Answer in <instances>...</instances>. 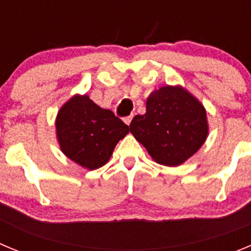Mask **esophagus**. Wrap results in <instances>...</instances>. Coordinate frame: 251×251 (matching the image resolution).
Returning <instances> with one entry per match:
<instances>
[{
	"label": "esophagus",
	"instance_id": "esophagus-1",
	"mask_svg": "<svg viewBox=\"0 0 251 251\" xmlns=\"http://www.w3.org/2000/svg\"><path fill=\"white\" fill-rule=\"evenodd\" d=\"M132 117H134V115H130V116H127V117H125V119H124V121H125L126 125H130L131 120H132Z\"/></svg>",
	"mask_w": 251,
	"mask_h": 251
}]
</instances>
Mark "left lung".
Wrapping results in <instances>:
<instances>
[{
  "label": "left lung",
  "instance_id": "obj_1",
  "mask_svg": "<svg viewBox=\"0 0 251 251\" xmlns=\"http://www.w3.org/2000/svg\"><path fill=\"white\" fill-rule=\"evenodd\" d=\"M131 134L150 156L166 166H177L204 145L209 132L202 103L181 86H164L146 101V112L130 124Z\"/></svg>",
  "mask_w": 251,
  "mask_h": 251
}]
</instances>
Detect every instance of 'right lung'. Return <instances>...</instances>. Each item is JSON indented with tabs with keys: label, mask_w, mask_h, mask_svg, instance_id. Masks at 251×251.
I'll return each instance as SVG.
<instances>
[{
	"label": "right lung",
	"mask_w": 251,
	"mask_h": 251,
	"mask_svg": "<svg viewBox=\"0 0 251 251\" xmlns=\"http://www.w3.org/2000/svg\"><path fill=\"white\" fill-rule=\"evenodd\" d=\"M128 126L87 95H75L58 111L56 135L61 151L82 168L95 170L109 161Z\"/></svg>",
	"instance_id": "obj_1"
}]
</instances>
